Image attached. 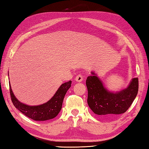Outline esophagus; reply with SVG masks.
<instances>
[{
  "label": "esophagus",
  "instance_id": "obj_1",
  "mask_svg": "<svg viewBox=\"0 0 149 149\" xmlns=\"http://www.w3.org/2000/svg\"><path fill=\"white\" fill-rule=\"evenodd\" d=\"M75 81L77 82H82L83 81V76L82 75H77L76 77H75Z\"/></svg>",
  "mask_w": 149,
  "mask_h": 149
}]
</instances>
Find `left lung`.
<instances>
[{
	"label": "left lung",
	"instance_id": "8db88e82",
	"mask_svg": "<svg viewBox=\"0 0 149 149\" xmlns=\"http://www.w3.org/2000/svg\"><path fill=\"white\" fill-rule=\"evenodd\" d=\"M86 79L88 104L92 111L100 116L119 115L125 113L136 97L138 78L132 79L127 88L118 91H111L94 72Z\"/></svg>",
	"mask_w": 149,
	"mask_h": 149
}]
</instances>
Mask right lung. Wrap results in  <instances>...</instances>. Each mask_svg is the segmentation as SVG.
Instances as JSON below:
<instances>
[{"instance_id":"obj_1","label":"right lung","mask_w":149,"mask_h":149,"mask_svg":"<svg viewBox=\"0 0 149 149\" xmlns=\"http://www.w3.org/2000/svg\"><path fill=\"white\" fill-rule=\"evenodd\" d=\"M9 83L11 100L16 108L26 116L34 120L45 121L55 118L58 115L61 109L63 101L66 91L71 86L72 81H69L62 84L48 102L38 106H29L20 102L13 92L10 82H9Z\"/></svg>"}]
</instances>
